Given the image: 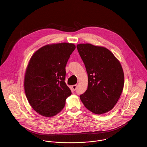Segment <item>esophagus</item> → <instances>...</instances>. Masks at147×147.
<instances>
[{"instance_id": "34e87169", "label": "esophagus", "mask_w": 147, "mask_h": 147, "mask_svg": "<svg viewBox=\"0 0 147 147\" xmlns=\"http://www.w3.org/2000/svg\"><path fill=\"white\" fill-rule=\"evenodd\" d=\"M72 88H73V90H76L77 89V85H72L71 86Z\"/></svg>"}]
</instances>
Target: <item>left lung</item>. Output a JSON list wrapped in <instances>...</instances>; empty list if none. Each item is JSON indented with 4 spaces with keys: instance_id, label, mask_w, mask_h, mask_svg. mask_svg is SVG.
Returning a JSON list of instances; mask_svg holds the SVG:
<instances>
[{
    "instance_id": "8db88e82",
    "label": "left lung",
    "mask_w": 147,
    "mask_h": 147,
    "mask_svg": "<svg viewBox=\"0 0 147 147\" xmlns=\"http://www.w3.org/2000/svg\"><path fill=\"white\" fill-rule=\"evenodd\" d=\"M88 76V89L80 96L92 113L109 112L117 102L124 86V73L117 58L109 49L90 43L77 46Z\"/></svg>"
}]
</instances>
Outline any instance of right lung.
Instances as JSON below:
<instances>
[{"label":"right lung","instance_id":"right-lung-1","mask_svg":"<svg viewBox=\"0 0 147 147\" xmlns=\"http://www.w3.org/2000/svg\"><path fill=\"white\" fill-rule=\"evenodd\" d=\"M76 46L59 43L44 46L28 62L24 78V90L29 104L43 116L51 117L63 110L71 94L66 85L65 66Z\"/></svg>","mask_w":147,"mask_h":147}]
</instances>
